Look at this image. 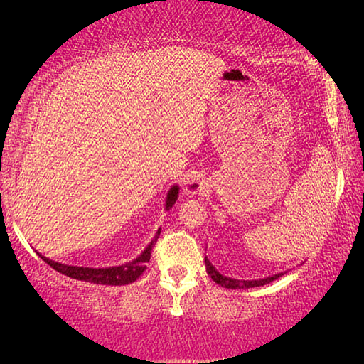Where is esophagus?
I'll return each mask as SVG.
<instances>
[{"label":"esophagus","instance_id":"obj_1","mask_svg":"<svg viewBox=\"0 0 364 364\" xmlns=\"http://www.w3.org/2000/svg\"><path fill=\"white\" fill-rule=\"evenodd\" d=\"M186 193L188 194H199L200 193V186L197 183H189L188 186H186Z\"/></svg>","mask_w":364,"mask_h":364}]
</instances>
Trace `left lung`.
Listing matches in <instances>:
<instances>
[{"instance_id": "8db88e82", "label": "left lung", "mask_w": 364, "mask_h": 364, "mask_svg": "<svg viewBox=\"0 0 364 364\" xmlns=\"http://www.w3.org/2000/svg\"><path fill=\"white\" fill-rule=\"evenodd\" d=\"M205 267H207V273L210 274V278L217 282V284L223 286L226 289H250V287H258V286H264L268 282L278 279L279 276H282L284 273H278V274H271L268 278H262V279H234V278H228V276H223L220 271L215 269L213 264L210 263V260L205 257Z\"/></svg>"}]
</instances>
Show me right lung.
<instances>
[{
    "mask_svg": "<svg viewBox=\"0 0 364 364\" xmlns=\"http://www.w3.org/2000/svg\"><path fill=\"white\" fill-rule=\"evenodd\" d=\"M178 193H180V188H178L176 184L170 188L167 194V200H165V208H167V210L175 205V202L178 199ZM159 236H160V228L156 232V236H154V239L149 242V245L143 250V254H141L138 258H134L133 262L120 264V267H110V268L72 267V264H64V263L49 260L48 257H43L41 254L38 255L49 264V267L59 271V273L69 276L72 279L95 282V284H104V286H125V284H132V282L136 281L139 276L144 273L146 263L151 260V250L154 247V244L157 242Z\"/></svg>",
    "mask_w": 364,
    "mask_h": 364,
    "instance_id": "obj_1",
    "label": "right lung"
}]
</instances>
